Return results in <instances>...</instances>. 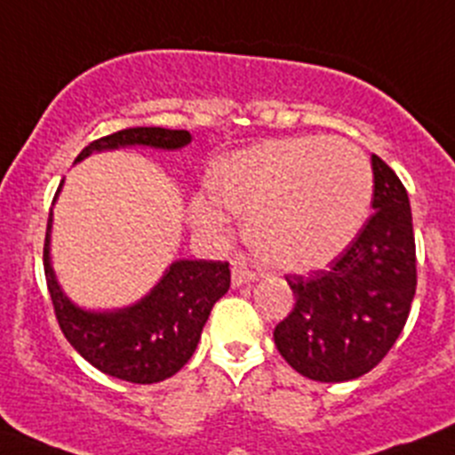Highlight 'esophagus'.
<instances>
[{
  "label": "esophagus",
  "mask_w": 455,
  "mask_h": 455,
  "mask_svg": "<svg viewBox=\"0 0 455 455\" xmlns=\"http://www.w3.org/2000/svg\"><path fill=\"white\" fill-rule=\"evenodd\" d=\"M254 279H257V275H254L248 266H243V263H235V266H232V283L235 285L248 283V281Z\"/></svg>",
  "instance_id": "1"
}]
</instances>
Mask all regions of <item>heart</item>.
<instances>
[{
    "label": "heart",
    "mask_w": 455,
    "mask_h": 455,
    "mask_svg": "<svg viewBox=\"0 0 455 455\" xmlns=\"http://www.w3.org/2000/svg\"><path fill=\"white\" fill-rule=\"evenodd\" d=\"M216 201L248 214L259 257L279 270L310 272L335 261L364 225L373 172L344 138L267 140L223 160L212 176ZM198 223L219 230L214 201H196Z\"/></svg>",
    "instance_id": "b5f03b06"
}]
</instances>
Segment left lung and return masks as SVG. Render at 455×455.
Listing matches in <instances>:
<instances>
[{"mask_svg":"<svg viewBox=\"0 0 455 455\" xmlns=\"http://www.w3.org/2000/svg\"><path fill=\"white\" fill-rule=\"evenodd\" d=\"M373 214L328 270L285 275L295 306L275 344L304 378L346 382L379 364L400 337L418 285L406 189L373 156Z\"/></svg>","mask_w":455,"mask_h":455,"instance_id":"1","label":"left lung"}]
</instances>
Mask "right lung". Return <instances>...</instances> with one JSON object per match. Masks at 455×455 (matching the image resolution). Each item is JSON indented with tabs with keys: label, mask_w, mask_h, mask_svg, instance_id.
Instances as JSON below:
<instances>
[{
	"label": "right lung",
	"mask_w": 455,
	"mask_h": 455,
	"mask_svg": "<svg viewBox=\"0 0 455 455\" xmlns=\"http://www.w3.org/2000/svg\"><path fill=\"white\" fill-rule=\"evenodd\" d=\"M192 140L185 129L129 127L86 145L91 151L124 145L179 149ZM58 196V194H55ZM51 212L44 239V275L55 319L77 353L102 373L133 384H154L179 373L196 350L210 310L230 288L228 261H176L142 301L118 313H84L64 297L49 261Z\"/></svg>",
	"instance_id": "right-lung-1"
}]
</instances>
